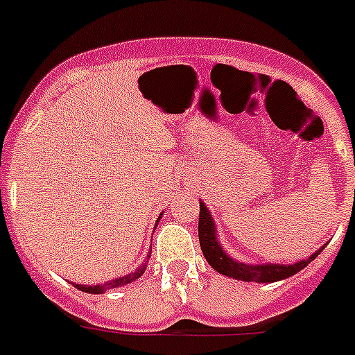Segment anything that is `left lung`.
Masks as SVG:
<instances>
[{
  "label": "left lung",
  "mask_w": 355,
  "mask_h": 355,
  "mask_svg": "<svg viewBox=\"0 0 355 355\" xmlns=\"http://www.w3.org/2000/svg\"><path fill=\"white\" fill-rule=\"evenodd\" d=\"M198 236H200V245L201 250H203V256L207 257L208 264L214 268L218 273L226 275V277L236 278V280H243V282H277V280H284V278L293 277L294 273L303 270L304 266L312 263L320 252L317 250L313 256H310L308 259L297 261L294 264H256V266H250V264L236 263V261L231 259L226 252H224L220 245H218L217 236H215V226L214 220L210 217V211L207 210L203 203H200V223H198Z\"/></svg>",
  "instance_id": "8db88e82"
}]
</instances>
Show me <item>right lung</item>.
Wrapping results in <instances>:
<instances>
[{"label": "right lung", "mask_w": 355, "mask_h": 355, "mask_svg": "<svg viewBox=\"0 0 355 355\" xmlns=\"http://www.w3.org/2000/svg\"><path fill=\"white\" fill-rule=\"evenodd\" d=\"M148 257H150V256H148ZM144 271H145V264H144V266L138 268L135 273H129V275H125V277L117 278V280H114V282H110V284H105V286H78V284H77L75 287H77L78 291H84V293H89V294H101V293H105V291H108V289H115V287H121V286H125V284L135 282V280H138V278L144 275Z\"/></svg>", "instance_id": "right-lung-1"}]
</instances>
